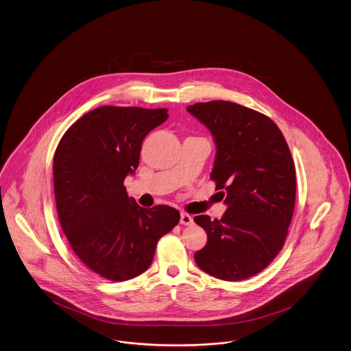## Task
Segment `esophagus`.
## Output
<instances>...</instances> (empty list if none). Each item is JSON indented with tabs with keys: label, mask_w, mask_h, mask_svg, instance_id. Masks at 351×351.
<instances>
[{
	"label": "esophagus",
	"mask_w": 351,
	"mask_h": 351,
	"mask_svg": "<svg viewBox=\"0 0 351 351\" xmlns=\"http://www.w3.org/2000/svg\"><path fill=\"white\" fill-rule=\"evenodd\" d=\"M180 223L185 226L192 225V223H193V218H192L189 214H186V213H182V215H180Z\"/></svg>",
	"instance_id": "1"
}]
</instances>
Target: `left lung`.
<instances>
[{"label": "left lung", "mask_w": 351, "mask_h": 351, "mask_svg": "<svg viewBox=\"0 0 351 351\" xmlns=\"http://www.w3.org/2000/svg\"><path fill=\"white\" fill-rule=\"evenodd\" d=\"M186 111L214 137L210 178L227 205L221 219L195 217L208 235L195 253L196 264L219 280H247L285 244L296 192L293 156L280 128L263 113L226 100L196 103Z\"/></svg>", "instance_id": "left-lung-1"}]
</instances>
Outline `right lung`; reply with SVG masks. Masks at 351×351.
Returning <instances> with one entry per match:
<instances>
[{
  "mask_svg": "<svg viewBox=\"0 0 351 351\" xmlns=\"http://www.w3.org/2000/svg\"><path fill=\"white\" fill-rule=\"evenodd\" d=\"M167 108L103 106L65 132L53 158L61 228L86 267L107 280L134 278L150 267L158 240L180 221L167 205L141 208L124 186L140 163L142 141Z\"/></svg>",
  "mask_w": 351,
  "mask_h": 351,
  "instance_id": "add662e5",
  "label": "right lung"
}]
</instances>
